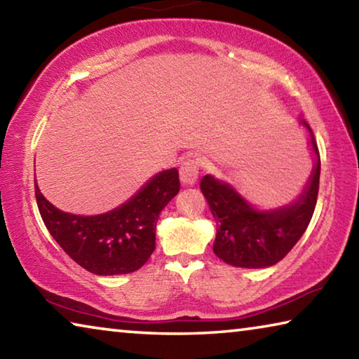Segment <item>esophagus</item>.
I'll use <instances>...</instances> for the list:
<instances>
[{
  "label": "esophagus",
  "instance_id": "obj_1",
  "mask_svg": "<svg viewBox=\"0 0 359 359\" xmlns=\"http://www.w3.org/2000/svg\"><path fill=\"white\" fill-rule=\"evenodd\" d=\"M199 175V161L198 160H185L180 166V182L184 185H194Z\"/></svg>",
  "mask_w": 359,
  "mask_h": 359
}]
</instances>
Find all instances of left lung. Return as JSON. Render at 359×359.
<instances>
[{
	"label": "left lung",
	"instance_id": "8db88e82",
	"mask_svg": "<svg viewBox=\"0 0 359 359\" xmlns=\"http://www.w3.org/2000/svg\"><path fill=\"white\" fill-rule=\"evenodd\" d=\"M299 123L307 130L313 168L293 203L261 209L229 182L210 174L201 179L199 187L217 222L214 253L224 263L247 269L274 266L306 233L318 196L320 154L311 126L302 117Z\"/></svg>",
	"mask_w": 359,
	"mask_h": 359
}]
</instances>
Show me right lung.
Masks as SVG:
<instances>
[{
  "mask_svg": "<svg viewBox=\"0 0 359 359\" xmlns=\"http://www.w3.org/2000/svg\"><path fill=\"white\" fill-rule=\"evenodd\" d=\"M179 190V171L165 169L118 208L98 215H76L47 201L34 179L36 203L48 233L95 276L130 274L147 263L155 250L158 218Z\"/></svg>",
  "mask_w": 359,
  "mask_h": 359,
  "instance_id": "obj_1",
  "label": "right lung"
}]
</instances>
